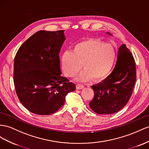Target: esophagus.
I'll return each mask as SVG.
<instances>
[{
  "instance_id": "obj_1",
  "label": "esophagus",
  "mask_w": 149,
  "mask_h": 149,
  "mask_svg": "<svg viewBox=\"0 0 149 149\" xmlns=\"http://www.w3.org/2000/svg\"><path fill=\"white\" fill-rule=\"evenodd\" d=\"M84 86L82 84H76V89H83Z\"/></svg>"
}]
</instances>
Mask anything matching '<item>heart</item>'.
I'll return each instance as SVG.
<instances>
[{"label": "heart", "instance_id": "1", "mask_svg": "<svg viewBox=\"0 0 149 149\" xmlns=\"http://www.w3.org/2000/svg\"><path fill=\"white\" fill-rule=\"evenodd\" d=\"M116 58V52L111 44L97 39H87L76 44L73 51L64 52L61 56V65L68 77H73L84 68L77 77L80 81L93 79L100 81L111 70Z\"/></svg>", "mask_w": 149, "mask_h": 149}]
</instances>
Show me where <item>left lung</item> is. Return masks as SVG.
<instances>
[{"mask_svg":"<svg viewBox=\"0 0 149 149\" xmlns=\"http://www.w3.org/2000/svg\"><path fill=\"white\" fill-rule=\"evenodd\" d=\"M111 35V33H107ZM135 62L132 53L125 44L120 46L113 72L102 82L91 87L94 92L89 102L91 109L101 114L116 113L127 104L136 81Z\"/></svg>","mask_w":149,"mask_h":149,"instance_id":"left-lung-1","label":"left lung"}]
</instances>
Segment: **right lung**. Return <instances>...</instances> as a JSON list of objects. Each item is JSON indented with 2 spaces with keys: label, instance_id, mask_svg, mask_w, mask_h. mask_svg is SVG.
<instances>
[{
  "label": "right lung",
  "instance_id": "obj_1",
  "mask_svg": "<svg viewBox=\"0 0 149 149\" xmlns=\"http://www.w3.org/2000/svg\"><path fill=\"white\" fill-rule=\"evenodd\" d=\"M65 40L63 30L39 31L19 48L14 62L17 96L30 112L49 115L64 104L75 85L62 77L59 53Z\"/></svg>",
  "mask_w": 149,
  "mask_h": 149
}]
</instances>
